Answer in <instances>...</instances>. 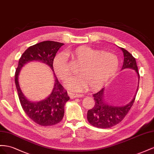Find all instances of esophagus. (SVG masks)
<instances>
[{"mask_svg": "<svg viewBox=\"0 0 154 154\" xmlns=\"http://www.w3.org/2000/svg\"><path fill=\"white\" fill-rule=\"evenodd\" d=\"M69 95L70 97V98H72V99L76 98V97H82V95H81V94H73V93H69Z\"/></svg>", "mask_w": 154, "mask_h": 154, "instance_id": "obj_1", "label": "esophagus"}]
</instances>
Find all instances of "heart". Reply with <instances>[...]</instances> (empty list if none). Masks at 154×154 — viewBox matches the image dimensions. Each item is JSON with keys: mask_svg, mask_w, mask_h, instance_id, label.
I'll list each match as a JSON object with an SVG mask.
<instances>
[{"mask_svg": "<svg viewBox=\"0 0 154 154\" xmlns=\"http://www.w3.org/2000/svg\"><path fill=\"white\" fill-rule=\"evenodd\" d=\"M74 60L79 63L77 72L79 77L68 80L66 85L69 89L82 91L90 86L96 88L104 84L112 77L119 67L117 57L110 52H100L88 46H79L66 52ZM54 69L60 79L65 80L70 75L66 56L64 54L56 55Z\"/></svg>", "mask_w": 154, "mask_h": 154, "instance_id": "b5f03b06", "label": "heart"}]
</instances>
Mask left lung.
Returning <instances> with one entry per match:
<instances>
[{
	"label": "left lung",
	"instance_id": "obj_1",
	"mask_svg": "<svg viewBox=\"0 0 154 154\" xmlns=\"http://www.w3.org/2000/svg\"><path fill=\"white\" fill-rule=\"evenodd\" d=\"M124 54V63L122 69L131 68L137 73L139 82V73L135 59L130 53L120 48ZM137 87V90H138ZM102 88L93 95L95 100V105L87 113V119L92 126L100 128H108L119 123L125 117L135 101V95L131 101L123 106H113L104 102V91Z\"/></svg>",
	"mask_w": 154,
	"mask_h": 154
}]
</instances>
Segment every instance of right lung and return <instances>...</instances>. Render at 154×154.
Instances as JSON below:
<instances>
[{
    "label": "right lung",
    "instance_id": "add662e5",
    "mask_svg": "<svg viewBox=\"0 0 154 154\" xmlns=\"http://www.w3.org/2000/svg\"><path fill=\"white\" fill-rule=\"evenodd\" d=\"M63 45V43L47 41L29 46L21 55L16 69L15 82L21 106L31 119L41 126H53L62 121L64 114V105L69 99L67 91L60 84L55 75L54 88L48 97L39 102H29L20 89L18 76L23 66L33 60L46 63L54 72V60L57 52Z\"/></svg>",
    "mask_w": 154,
    "mask_h": 154
}]
</instances>
